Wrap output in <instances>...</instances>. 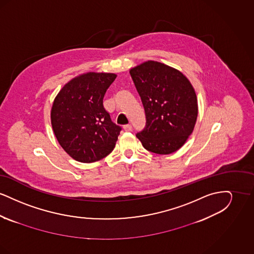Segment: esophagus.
I'll use <instances>...</instances> for the list:
<instances>
[{"instance_id":"esophagus-1","label":"esophagus","mask_w":254,"mask_h":254,"mask_svg":"<svg viewBox=\"0 0 254 254\" xmlns=\"http://www.w3.org/2000/svg\"><path fill=\"white\" fill-rule=\"evenodd\" d=\"M124 129L126 131H131L132 130V127H131V125H126V126H124Z\"/></svg>"}]
</instances>
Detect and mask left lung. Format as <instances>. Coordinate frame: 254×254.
<instances>
[{"label":"left lung","instance_id":"obj_1","mask_svg":"<svg viewBox=\"0 0 254 254\" xmlns=\"http://www.w3.org/2000/svg\"><path fill=\"white\" fill-rule=\"evenodd\" d=\"M145 112V128L136 134L156 154L178 150L193 131L197 97L189 79L165 64L147 61L129 70Z\"/></svg>","mask_w":254,"mask_h":254}]
</instances>
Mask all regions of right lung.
<instances>
[{
    "mask_svg": "<svg viewBox=\"0 0 254 254\" xmlns=\"http://www.w3.org/2000/svg\"><path fill=\"white\" fill-rule=\"evenodd\" d=\"M116 77L114 73L79 75L63 86L53 102V132L64 150L78 162H96L115 147L122 127L111 121L103 99Z\"/></svg>",
    "mask_w": 254,
    "mask_h": 254,
    "instance_id": "add662e5",
    "label": "right lung"
}]
</instances>
